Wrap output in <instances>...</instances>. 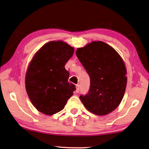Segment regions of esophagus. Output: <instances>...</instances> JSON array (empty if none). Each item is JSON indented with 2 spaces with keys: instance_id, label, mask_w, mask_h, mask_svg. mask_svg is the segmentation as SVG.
<instances>
[{
  "instance_id": "34e87169",
  "label": "esophagus",
  "mask_w": 149,
  "mask_h": 149,
  "mask_svg": "<svg viewBox=\"0 0 149 149\" xmlns=\"http://www.w3.org/2000/svg\"><path fill=\"white\" fill-rule=\"evenodd\" d=\"M79 85H76V93H79Z\"/></svg>"
}]
</instances>
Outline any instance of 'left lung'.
Returning a JSON list of instances; mask_svg holds the SVG:
<instances>
[{"mask_svg":"<svg viewBox=\"0 0 149 149\" xmlns=\"http://www.w3.org/2000/svg\"><path fill=\"white\" fill-rule=\"evenodd\" d=\"M76 55L91 79L88 93L80 95V100L94 114H109L118 106L125 93L127 77L124 61L114 49L101 41L78 48Z\"/></svg>","mask_w":149,"mask_h":149,"instance_id":"left-lung-1","label":"left lung"}]
</instances>
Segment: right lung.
<instances>
[{
  "label": "right lung",
  "instance_id": "obj_1",
  "mask_svg": "<svg viewBox=\"0 0 149 149\" xmlns=\"http://www.w3.org/2000/svg\"><path fill=\"white\" fill-rule=\"evenodd\" d=\"M74 49L63 41H51L37 51L29 64L25 87L30 100L40 112L51 115L64 109L75 86L68 83L64 68Z\"/></svg>",
  "mask_w": 149,
  "mask_h": 149
}]
</instances>
